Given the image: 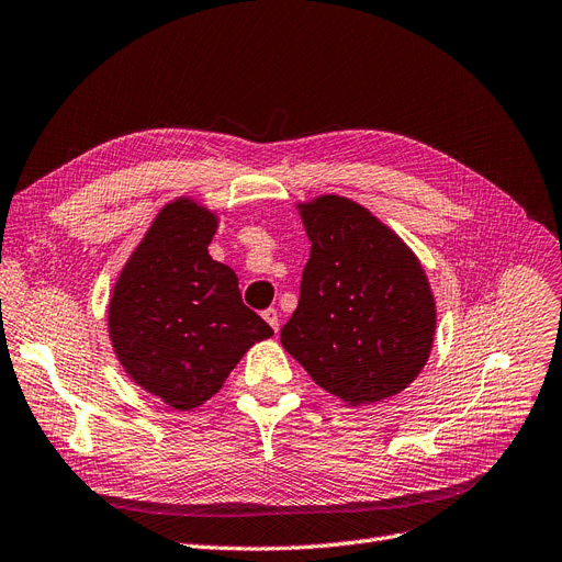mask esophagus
Wrapping results in <instances>:
<instances>
[{"label": "esophagus", "mask_w": 562, "mask_h": 562, "mask_svg": "<svg viewBox=\"0 0 562 562\" xmlns=\"http://www.w3.org/2000/svg\"><path fill=\"white\" fill-rule=\"evenodd\" d=\"M262 317H265V323L270 325L272 329H274V334L279 331V313H277V308H267V311H262Z\"/></svg>", "instance_id": "esophagus-1"}]
</instances>
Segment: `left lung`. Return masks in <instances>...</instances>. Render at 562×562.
<instances>
[{
	"label": "left lung",
	"instance_id": "left-lung-1",
	"mask_svg": "<svg viewBox=\"0 0 562 562\" xmlns=\"http://www.w3.org/2000/svg\"><path fill=\"white\" fill-rule=\"evenodd\" d=\"M311 256L281 345L345 405L405 391L430 359L437 306L405 239L352 199L297 203Z\"/></svg>",
	"mask_w": 562,
	"mask_h": 562
}]
</instances>
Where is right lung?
I'll return each mask as SVG.
<instances>
[{"instance_id":"1","label":"right lung","mask_w":562,"mask_h":562,"mask_svg":"<svg viewBox=\"0 0 562 562\" xmlns=\"http://www.w3.org/2000/svg\"><path fill=\"white\" fill-rule=\"evenodd\" d=\"M220 212L192 196L162 205L114 283L106 331L127 378L178 412L224 386L274 331L243 304L237 277L207 245Z\"/></svg>"}]
</instances>
